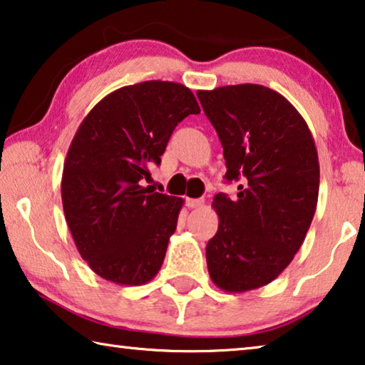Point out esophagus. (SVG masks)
Returning a JSON list of instances; mask_svg holds the SVG:
<instances>
[{
	"mask_svg": "<svg viewBox=\"0 0 365 365\" xmlns=\"http://www.w3.org/2000/svg\"><path fill=\"white\" fill-rule=\"evenodd\" d=\"M203 203H205L203 198H187L188 207H200V206H203Z\"/></svg>",
	"mask_w": 365,
	"mask_h": 365,
	"instance_id": "obj_1",
	"label": "esophagus"
}]
</instances>
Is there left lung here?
Instances as JSON below:
<instances>
[{
    "label": "left lung",
    "mask_w": 365,
    "mask_h": 365,
    "mask_svg": "<svg viewBox=\"0 0 365 365\" xmlns=\"http://www.w3.org/2000/svg\"><path fill=\"white\" fill-rule=\"evenodd\" d=\"M225 159L235 200L217 193V232L206 245L211 281L247 292L276 279L304 244L314 219L320 165L314 136L296 107L259 84L198 91Z\"/></svg>",
    "instance_id": "8db88e82"
}]
</instances>
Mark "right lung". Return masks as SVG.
I'll use <instances>...</instances> for the list:
<instances>
[{"label":"right lung","mask_w":365,"mask_h":365,"mask_svg":"<svg viewBox=\"0 0 365 365\" xmlns=\"http://www.w3.org/2000/svg\"><path fill=\"white\" fill-rule=\"evenodd\" d=\"M200 106L187 86H125L86 115L68 149L63 211L74 244L96 274L141 286L159 273L183 200L143 187L175 126Z\"/></svg>","instance_id":"1"}]
</instances>
